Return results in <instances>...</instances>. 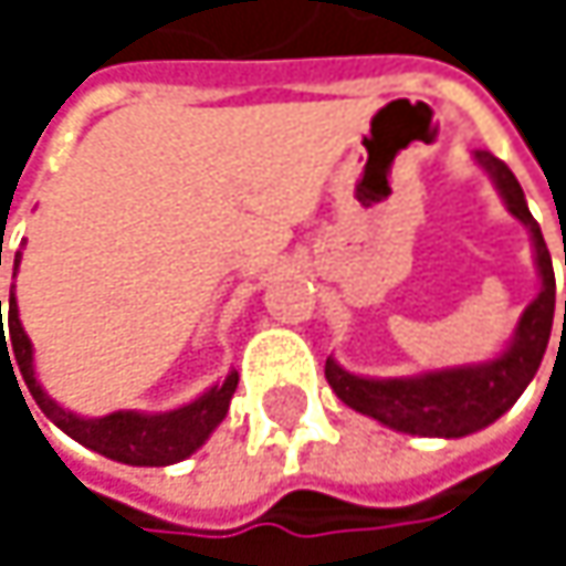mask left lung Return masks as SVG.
<instances>
[{
    "label": "left lung",
    "instance_id": "8db88e82",
    "mask_svg": "<svg viewBox=\"0 0 566 566\" xmlns=\"http://www.w3.org/2000/svg\"><path fill=\"white\" fill-rule=\"evenodd\" d=\"M472 160L489 172L505 209L527 229L541 287H537V297L521 311L509 344L495 357L479 360V364L436 367V370H422L412 377H364V374L344 370L334 357H327L324 377L337 399L347 402L350 409L377 419L380 426H390L406 436L462 439V436H472V432L492 426L517 402V396L527 390V384L534 380V374L544 360L547 340H551L554 265H551V252L544 245L541 226L534 222V216L527 209L521 182L499 157H492L489 150H475Z\"/></svg>",
    "mask_w": 566,
    "mask_h": 566
}]
</instances>
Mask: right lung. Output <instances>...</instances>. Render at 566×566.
Segmentation results:
<instances>
[{
  "label": "right lung",
  "mask_w": 566,
  "mask_h": 566,
  "mask_svg": "<svg viewBox=\"0 0 566 566\" xmlns=\"http://www.w3.org/2000/svg\"><path fill=\"white\" fill-rule=\"evenodd\" d=\"M19 265H22V252H15L12 279L19 275ZM9 343L13 344L12 348L8 347L6 340L0 344V364L6 357H15L19 367L12 370V377L22 374L29 394L39 402V409L55 422L64 436H71L84 449H91L97 455H107L114 462H124V465H176V462L189 459L216 432V426L226 419L232 394L239 387V374L229 370L226 380L212 384L196 399H189V402H182L176 409H167V412L114 409L107 416H81L74 409H64L57 399L49 396V390L35 377V347H32V340H29V334H25V327L19 321L15 284H12V294H9ZM9 367H12V360H9Z\"/></svg>",
  "instance_id": "right-lung-1"
}]
</instances>
